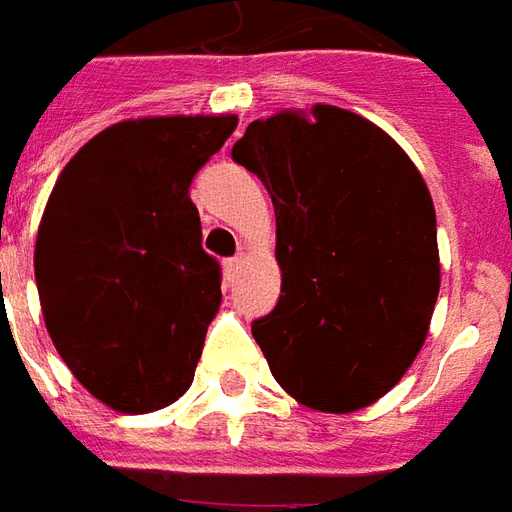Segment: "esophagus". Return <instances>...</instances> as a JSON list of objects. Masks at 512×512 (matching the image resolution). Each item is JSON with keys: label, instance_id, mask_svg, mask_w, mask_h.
Instances as JSON below:
<instances>
[{"label": "esophagus", "instance_id": "esophagus-1", "mask_svg": "<svg viewBox=\"0 0 512 512\" xmlns=\"http://www.w3.org/2000/svg\"><path fill=\"white\" fill-rule=\"evenodd\" d=\"M244 266V260L241 257H230V260H224V277L235 279L238 277V271Z\"/></svg>", "mask_w": 512, "mask_h": 512}]
</instances>
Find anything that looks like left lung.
<instances>
[{
	"instance_id": "obj_1",
	"label": "left lung",
	"mask_w": 512,
	"mask_h": 512,
	"mask_svg": "<svg viewBox=\"0 0 512 512\" xmlns=\"http://www.w3.org/2000/svg\"><path fill=\"white\" fill-rule=\"evenodd\" d=\"M233 161L277 213L282 293L252 323L271 373L318 411L376 403L419 354L439 296L425 180L392 136L326 104L249 123Z\"/></svg>"
}]
</instances>
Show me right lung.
Listing matches in <instances>:
<instances>
[{"instance_id":"right-lung-1","label":"right lung","mask_w":512,"mask_h":512,"mask_svg":"<svg viewBox=\"0 0 512 512\" xmlns=\"http://www.w3.org/2000/svg\"><path fill=\"white\" fill-rule=\"evenodd\" d=\"M230 115L126 120L93 136L51 191L35 244L40 307L62 362L106 406L145 414L194 381L222 301L191 180Z\"/></svg>"}]
</instances>
